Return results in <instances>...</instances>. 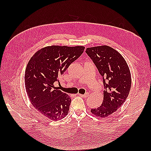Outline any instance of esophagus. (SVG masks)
Instances as JSON below:
<instances>
[{"instance_id":"obj_1","label":"esophagus","mask_w":151,"mask_h":151,"mask_svg":"<svg viewBox=\"0 0 151 151\" xmlns=\"http://www.w3.org/2000/svg\"><path fill=\"white\" fill-rule=\"evenodd\" d=\"M78 95L79 96H81V97H84V98L88 97V96H89V93H85L84 95H83V94H80V93H78Z\"/></svg>"}]
</instances>
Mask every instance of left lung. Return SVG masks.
I'll return each mask as SVG.
<instances>
[{"label":"left lung","mask_w":151,"mask_h":151,"mask_svg":"<svg viewBox=\"0 0 151 151\" xmlns=\"http://www.w3.org/2000/svg\"><path fill=\"white\" fill-rule=\"evenodd\" d=\"M86 52L102 76L105 88L102 104L91 109V113L106 117L123 105L129 94L132 84L129 67L121 54L108 45L87 48Z\"/></svg>","instance_id":"8db88e82"}]
</instances>
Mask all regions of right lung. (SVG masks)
<instances>
[{
	"mask_svg": "<svg viewBox=\"0 0 151 151\" xmlns=\"http://www.w3.org/2000/svg\"><path fill=\"white\" fill-rule=\"evenodd\" d=\"M84 49V46H47L37 50L27 64L24 84L28 99L38 111L50 120H60L68 114L71 99L54 83Z\"/></svg>",
	"mask_w": 151,
	"mask_h": 151,
	"instance_id": "1",
	"label": "right lung"
}]
</instances>
